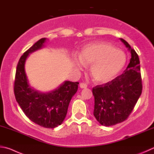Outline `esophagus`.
Listing matches in <instances>:
<instances>
[{
    "instance_id": "1",
    "label": "esophagus",
    "mask_w": 154,
    "mask_h": 154,
    "mask_svg": "<svg viewBox=\"0 0 154 154\" xmlns=\"http://www.w3.org/2000/svg\"><path fill=\"white\" fill-rule=\"evenodd\" d=\"M79 87H80L81 88L83 89V88H86L87 87H88V85H87V84H86V83H81L80 84H79Z\"/></svg>"
}]
</instances>
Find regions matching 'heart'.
Here are the masks:
<instances>
[{
    "mask_svg": "<svg viewBox=\"0 0 154 154\" xmlns=\"http://www.w3.org/2000/svg\"><path fill=\"white\" fill-rule=\"evenodd\" d=\"M127 56L121 50L106 42H95L83 47L75 63L82 69L91 65L90 75L95 82L106 83L121 72L127 64Z\"/></svg>",
    "mask_w": 154,
    "mask_h": 154,
    "instance_id": "obj_1",
    "label": "heart"
}]
</instances>
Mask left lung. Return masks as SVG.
Returning <instances> with one entry per match:
<instances>
[{"instance_id": "left-lung-1", "label": "left lung", "mask_w": 154, "mask_h": 154, "mask_svg": "<svg viewBox=\"0 0 154 154\" xmlns=\"http://www.w3.org/2000/svg\"><path fill=\"white\" fill-rule=\"evenodd\" d=\"M120 40L131 54L123 73L108 83L94 87V115L100 124L110 127L123 122L133 111L142 92L140 62L135 50Z\"/></svg>"}]
</instances>
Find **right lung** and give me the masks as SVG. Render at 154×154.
<instances>
[{"label": "right lung", "mask_w": 154, "mask_h": 154, "mask_svg": "<svg viewBox=\"0 0 154 154\" xmlns=\"http://www.w3.org/2000/svg\"><path fill=\"white\" fill-rule=\"evenodd\" d=\"M46 38H42L21 56L16 69L14 93L25 114L41 127L53 128L62 124L69 104L77 91L79 82L65 81L57 89L42 93L31 87L25 70L29 54L44 46Z\"/></svg>", "instance_id": "right-lung-1"}]
</instances>
